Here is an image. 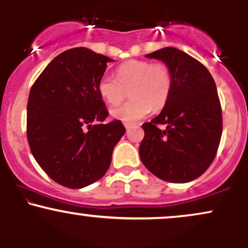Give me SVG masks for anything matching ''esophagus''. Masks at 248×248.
Returning <instances> with one entry per match:
<instances>
[{"label":"esophagus","instance_id":"esophagus-1","mask_svg":"<svg viewBox=\"0 0 248 248\" xmlns=\"http://www.w3.org/2000/svg\"><path fill=\"white\" fill-rule=\"evenodd\" d=\"M133 124H132V122H124V126L126 127V129H129V128L132 127Z\"/></svg>","mask_w":248,"mask_h":248}]
</instances>
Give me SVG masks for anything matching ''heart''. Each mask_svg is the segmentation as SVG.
<instances>
[{
    "label": "heart",
    "instance_id": "heart-1",
    "mask_svg": "<svg viewBox=\"0 0 248 248\" xmlns=\"http://www.w3.org/2000/svg\"><path fill=\"white\" fill-rule=\"evenodd\" d=\"M116 78L104 76L98 81L99 94L110 106L120 104L129 90L132 99L113 108L110 114L116 120L134 122L152 112L162 109L172 92L171 71L163 62L132 59L119 65Z\"/></svg>",
    "mask_w": 248,
    "mask_h": 248
}]
</instances>
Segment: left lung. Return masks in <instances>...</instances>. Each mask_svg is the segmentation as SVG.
Listing matches in <instances>:
<instances>
[{"label":"left lung","instance_id":"left-lung-1","mask_svg":"<svg viewBox=\"0 0 248 248\" xmlns=\"http://www.w3.org/2000/svg\"><path fill=\"white\" fill-rule=\"evenodd\" d=\"M147 57L166 62L172 92L160 115L142 124L141 161L156 177L186 183L203 175L217 155L223 116L216 82L201 62L175 47Z\"/></svg>","mask_w":248,"mask_h":248}]
</instances>
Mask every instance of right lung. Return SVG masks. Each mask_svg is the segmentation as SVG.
Returning a JSON list of instances; mask_svg holds the SVG:
<instances>
[{
    "mask_svg": "<svg viewBox=\"0 0 248 248\" xmlns=\"http://www.w3.org/2000/svg\"><path fill=\"white\" fill-rule=\"evenodd\" d=\"M108 57L86 47L62 52L33 82L27 136L33 157L51 179L70 189L99 181L126 129L108 116L98 92Z\"/></svg>",
    "mask_w": 248,
    "mask_h": 248,
    "instance_id": "obj_1",
    "label": "right lung"
}]
</instances>
